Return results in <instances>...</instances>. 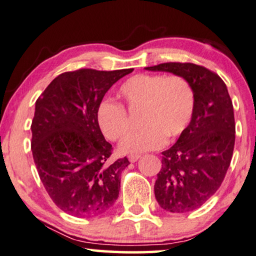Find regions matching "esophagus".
Listing matches in <instances>:
<instances>
[{
    "label": "esophagus",
    "mask_w": 256,
    "mask_h": 256,
    "mask_svg": "<svg viewBox=\"0 0 256 256\" xmlns=\"http://www.w3.org/2000/svg\"><path fill=\"white\" fill-rule=\"evenodd\" d=\"M140 156H138V154H133V156H128V161L130 162H136V161L139 160Z\"/></svg>",
    "instance_id": "obj_1"
}]
</instances>
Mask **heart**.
<instances>
[{
    "label": "heart",
    "mask_w": 256,
    "mask_h": 256,
    "mask_svg": "<svg viewBox=\"0 0 256 256\" xmlns=\"http://www.w3.org/2000/svg\"><path fill=\"white\" fill-rule=\"evenodd\" d=\"M118 96L126 109L142 112L140 125L144 126L120 142V150L125 154L158 150L167 138H178L189 126L195 111V90L182 75L136 74L120 86ZM124 108L104 100L97 110L100 128L112 142L123 138L130 130V120Z\"/></svg>",
    "instance_id": "1"
}]
</instances>
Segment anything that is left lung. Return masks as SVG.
<instances>
[{
  "label": "left lung",
  "mask_w": 256,
  "mask_h": 256,
  "mask_svg": "<svg viewBox=\"0 0 256 256\" xmlns=\"http://www.w3.org/2000/svg\"><path fill=\"white\" fill-rule=\"evenodd\" d=\"M182 75L195 90V111L186 131L162 152V167L154 184L158 203L172 214L200 208L222 186L236 142L232 100L218 74L192 62L146 67Z\"/></svg>",
  "instance_id": "left-lung-1"
}]
</instances>
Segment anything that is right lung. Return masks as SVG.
<instances>
[{"instance_id":"1","label":"right lung","mask_w":256,"mask_h":256,"mask_svg":"<svg viewBox=\"0 0 256 256\" xmlns=\"http://www.w3.org/2000/svg\"><path fill=\"white\" fill-rule=\"evenodd\" d=\"M133 68H81L58 75L36 102L31 150L39 178L58 208L75 217L100 216L114 204L126 158L111 162L97 110L111 86Z\"/></svg>"}]
</instances>
